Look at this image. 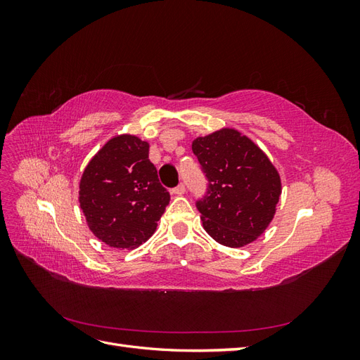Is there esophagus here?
I'll return each instance as SVG.
<instances>
[{"label": "esophagus", "instance_id": "obj_1", "mask_svg": "<svg viewBox=\"0 0 360 360\" xmlns=\"http://www.w3.org/2000/svg\"><path fill=\"white\" fill-rule=\"evenodd\" d=\"M184 192H186V186H184L183 183H180L177 188H174V189H172V193H174V195H183Z\"/></svg>", "mask_w": 360, "mask_h": 360}]
</instances>
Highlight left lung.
<instances>
[{
	"label": "left lung",
	"instance_id": "left-lung-1",
	"mask_svg": "<svg viewBox=\"0 0 360 360\" xmlns=\"http://www.w3.org/2000/svg\"><path fill=\"white\" fill-rule=\"evenodd\" d=\"M192 151L209 180L197 202L204 230L228 248L255 242L276 213L278 169L252 139L231 127L193 139Z\"/></svg>",
	"mask_w": 360,
	"mask_h": 360
}]
</instances>
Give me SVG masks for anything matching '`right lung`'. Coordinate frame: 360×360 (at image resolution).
Returning a JSON list of instances; mask_svg holds the SVG:
<instances>
[{
	"mask_svg": "<svg viewBox=\"0 0 360 360\" xmlns=\"http://www.w3.org/2000/svg\"><path fill=\"white\" fill-rule=\"evenodd\" d=\"M148 148L147 141L135 135H117L82 172L79 207L85 222L111 248L135 249L147 242L169 202Z\"/></svg>",
	"mask_w": 360,
	"mask_h": 360,
	"instance_id": "obj_1",
	"label": "right lung"
}]
</instances>
